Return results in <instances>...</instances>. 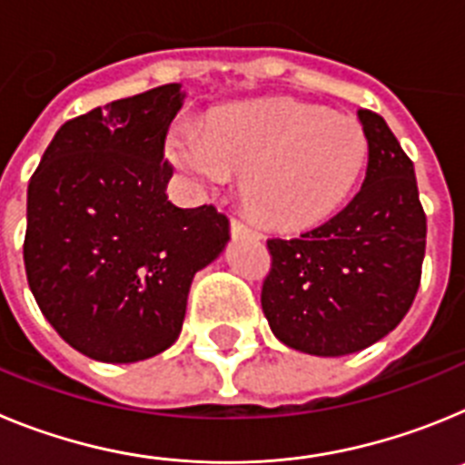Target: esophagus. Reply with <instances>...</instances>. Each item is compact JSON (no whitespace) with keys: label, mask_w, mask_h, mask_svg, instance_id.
<instances>
[{"label":"esophagus","mask_w":465,"mask_h":465,"mask_svg":"<svg viewBox=\"0 0 465 465\" xmlns=\"http://www.w3.org/2000/svg\"><path fill=\"white\" fill-rule=\"evenodd\" d=\"M230 232H232V237H253V240H261V237H262L261 230L242 223V221H237V219L230 221Z\"/></svg>","instance_id":"34e87169"}]
</instances>
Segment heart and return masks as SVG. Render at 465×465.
Here are the masks:
<instances>
[{"label": "heart", "mask_w": 465, "mask_h": 465, "mask_svg": "<svg viewBox=\"0 0 465 465\" xmlns=\"http://www.w3.org/2000/svg\"><path fill=\"white\" fill-rule=\"evenodd\" d=\"M170 153L197 191H216L242 172L244 207L295 232L347 203L368 163V137L354 118L279 97L212 114L203 130L182 125Z\"/></svg>", "instance_id": "b5f03b06"}]
</instances>
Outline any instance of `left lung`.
I'll return each instance as SVG.
<instances>
[{"instance_id": "left-lung-1", "label": "left lung", "mask_w": 465, "mask_h": 465, "mask_svg": "<svg viewBox=\"0 0 465 465\" xmlns=\"http://www.w3.org/2000/svg\"><path fill=\"white\" fill-rule=\"evenodd\" d=\"M368 170L354 200L293 240H268L261 305L274 338L312 356L371 347L408 314L421 279L426 213L412 160L384 118L359 109Z\"/></svg>"}]
</instances>
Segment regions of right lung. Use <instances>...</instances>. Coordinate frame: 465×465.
Returning <instances> with one entry per match:
<instances>
[{
	"label": "right lung",
	"instance_id": "1",
	"mask_svg": "<svg viewBox=\"0 0 465 465\" xmlns=\"http://www.w3.org/2000/svg\"><path fill=\"white\" fill-rule=\"evenodd\" d=\"M179 84L72 118L27 186L25 272L57 335L102 363H134L176 342L197 270L230 223L212 204L167 200L165 137Z\"/></svg>",
	"mask_w": 465,
	"mask_h": 465
}]
</instances>
